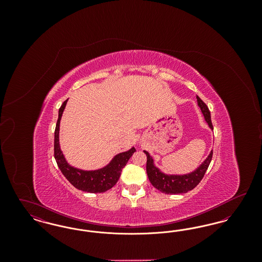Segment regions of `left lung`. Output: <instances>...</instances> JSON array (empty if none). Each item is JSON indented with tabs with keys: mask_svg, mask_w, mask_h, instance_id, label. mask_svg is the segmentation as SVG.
I'll list each match as a JSON object with an SVG mask.
<instances>
[{
	"mask_svg": "<svg viewBox=\"0 0 262 262\" xmlns=\"http://www.w3.org/2000/svg\"><path fill=\"white\" fill-rule=\"evenodd\" d=\"M196 100L201 112L203 113L206 123L210 126V128L213 129L211 116H210V111L208 107L198 95H196ZM144 153L146 154V157H147L146 173L148 176L150 183L155 188L167 194L186 193L196 187L200 184V181L202 180V178L204 177L205 172L211 162L212 155H213V151H211L208 157L206 158V160L202 163L194 172L190 174H183V176H176V174H166L160 172L159 169L154 166L153 159L151 158L149 153L147 151H144Z\"/></svg>",
	"mask_w": 262,
	"mask_h": 262,
	"instance_id": "8db88e82",
	"label": "left lung"
}]
</instances>
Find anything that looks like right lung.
Returning <instances> with one entry per match:
<instances>
[{
    "instance_id": "1",
    "label": "right lung",
    "mask_w": 262,
    "mask_h": 262,
    "mask_svg": "<svg viewBox=\"0 0 262 262\" xmlns=\"http://www.w3.org/2000/svg\"><path fill=\"white\" fill-rule=\"evenodd\" d=\"M66 100L59 109V118L55 128V137H54V156L58 167L60 168L62 174L66 179L77 189L86 192H104L110 188H112L120 179L123 168L126 165L134 152L136 151L135 147L132 149L120 153L115 156L111 163L103 169L96 171H82L79 169L70 166L60 149L59 144V129H60V121L62 117L63 109L67 104Z\"/></svg>"
}]
</instances>
